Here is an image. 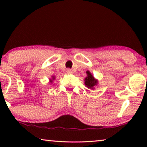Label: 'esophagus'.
<instances>
[{
	"label": "esophagus",
	"instance_id": "34e87169",
	"mask_svg": "<svg viewBox=\"0 0 147 147\" xmlns=\"http://www.w3.org/2000/svg\"><path fill=\"white\" fill-rule=\"evenodd\" d=\"M67 73H73V70H72V69H67Z\"/></svg>",
	"mask_w": 147,
	"mask_h": 147
}]
</instances>
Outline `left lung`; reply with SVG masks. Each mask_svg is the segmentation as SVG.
<instances>
[{"label": "left lung", "instance_id": "left-lung-1", "mask_svg": "<svg viewBox=\"0 0 147 147\" xmlns=\"http://www.w3.org/2000/svg\"><path fill=\"white\" fill-rule=\"evenodd\" d=\"M87 74H88V76L85 78V85L88 88L93 89V86H96L97 84V81L94 78L93 76L89 71L87 72Z\"/></svg>", "mask_w": 147, "mask_h": 147}]
</instances>
